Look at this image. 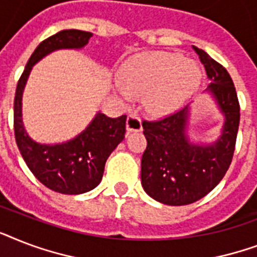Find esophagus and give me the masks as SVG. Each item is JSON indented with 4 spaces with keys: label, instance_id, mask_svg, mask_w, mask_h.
<instances>
[{
    "label": "esophagus",
    "instance_id": "esophagus-1",
    "mask_svg": "<svg viewBox=\"0 0 257 257\" xmlns=\"http://www.w3.org/2000/svg\"><path fill=\"white\" fill-rule=\"evenodd\" d=\"M143 125H141V118L136 114H129L126 118V132H141Z\"/></svg>",
    "mask_w": 257,
    "mask_h": 257
}]
</instances>
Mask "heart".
Returning <instances> with one entry per match:
<instances>
[{"label":"heart","mask_w":257,"mask_h":257,"mask_svg":"<svg viewBox=\"0 0 257 257\" xmlns=\"http://www.w3.org/2000/svg\"><path fill=\"white\" fill-rule=\"evenodd\" d=\"M117 78L120 93H143V104L149 112L175 110L199 88L201 70L195 61L179 53L149 52L128 58L120 66Z\"/></svg>","instance_id":"obj_1"}]
</instances>
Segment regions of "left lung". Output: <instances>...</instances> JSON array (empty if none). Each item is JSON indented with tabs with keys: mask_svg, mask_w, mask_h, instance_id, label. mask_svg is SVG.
<instances>
[{
	"mask_svg": "<svg viewBox=\"0 0 257 257\" xmlns=\"http://www.w3.org/2000/svg\"><path fill=\"white\" fill-rule=\"evenodd\" d=\"M211 84L205 92L224 116L221 135L212 144H196L187 135L189 105L159 121H143L147 149L141 159V185L167 205H187L208 195L228 171L235 152L240 105L229 73L195 48Z\"/></svg>",
	"mask_w": 257,
	"mask_h": 257,
	"instance_id": "left-lung-1",
	"label": "left lung"
}]
</instances>
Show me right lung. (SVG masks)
Segmentation results:
<instances>
[{
	"instance_id": "obj_1",
	"label": "right lung",
	"mask_w": 257,
	"mask_h": 257,
	"mask_svg": "<svg viewBox=\"0 0 257 257\" xmlns=\"http://www.w3.org/2000/svg\"><path fill=\"white\" fill-rule=\"evenodd\" d=\"M93 34L77 29L58 32L36 48L18 80L14 97V136L20 153L36 179L62 195H81L100 184L109 155L124 140L126 116L110 118L97 113L80 135L61 144H40L22 122V93L32 68L60 49H82Z\"/></svg>"
}]
</instances>
